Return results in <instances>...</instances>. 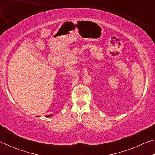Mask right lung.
<instances>
[{"label": "right lung", "mask_w": 155, "mask_h": 155, "mask_svg": "<svg viewBox=\"0 0 155 155\" xmlns=\"http://www.w3.org/2000/svg\"><path fill=\"white\" fill-rule=\"evenodd\" d=\"M52 116V115H46V117H51Z\"/></svg>", "instance_id": "right-lung-1"}]
</instances>
